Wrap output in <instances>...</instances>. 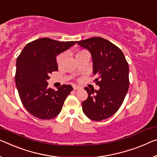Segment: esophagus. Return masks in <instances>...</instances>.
I'll return each instance as SVG.
<instances>
[{
	"instance_id": "1",
	"label": "esophagus",
	"mask_w": 157,
	"mask_h": 157,
	"mask_svg": "<svg viewBox=\"0 0 157 157\" xmlns=\"http://www.w3.org/2000/svg\"><path fill=\"white\" fill-rule=\"evenodd\" d=\"M73 88H74V90H79V89H80L81 88L79 86H73Z\"/></svg>"
}]
</instances>
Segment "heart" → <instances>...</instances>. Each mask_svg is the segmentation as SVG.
<instances>
[{
	"instance_id": "obj_1",
	"label": "heart",
	"mask_w": 157,
	"mask_h": 157,
	"mask_svg": "<svg viewBox=\"0 0 157 157\" xmlns=\"http://www.w3.org/2000/svg\"><path fill=\"white\" fill-rule=\"evenodd\" d=\"M86 52V51H85V50H79V51H77L76 52L75 56H76V57H77L78 56V55L83 54ZM63 59H64V55L63 54H61V55H58V56H57V65H58V66H60V65H61L62 61H63Z\"/></svg>"
}]
</instances>
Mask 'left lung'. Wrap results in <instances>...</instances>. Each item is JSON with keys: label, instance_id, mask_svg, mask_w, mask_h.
I'll use <instances>...</instances> for the list:
<instances>
[{"label": "left lung", "instance_id": "obj_1", "mask_svg": "<svg viewBox=\"0 0 157 157\" xmlns=\"http://www.w3.org/2000/svg\"><path fill=\"white\" fill-rule=\"evenodd\" d=\"M90 52L98 90L86 87L88 97L82 102L83 112L93 121L114 115L121 106L129 87V68L124 53L109 40L93 37L76 41Z\"/></svg>", "mask_w": 157, "mask_h": 157}]
</instances>
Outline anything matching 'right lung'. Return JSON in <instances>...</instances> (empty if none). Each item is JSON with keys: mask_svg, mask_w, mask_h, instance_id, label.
I'll list each match as a JSON object with an SVG mask.
<instances>
[{"mask_svg": "<svg viewBox=\"0 0 157 157\" xmlns=\"http://www.w3.org/2000/svg\"><path fill=\"white\" fill-rule=\"evenodd\" d=\"M49 38L29 43L17 58L15 83L25 109L33 117L51 119L61 112L73 88L62 85L57 90L48 88L50 74L58 70L56 56L75 45Z\"/></svg>", "mask_w": 157, "mask_h": 157, "instance_id": "obj_1", "label": "right lung"}]
</instances>
